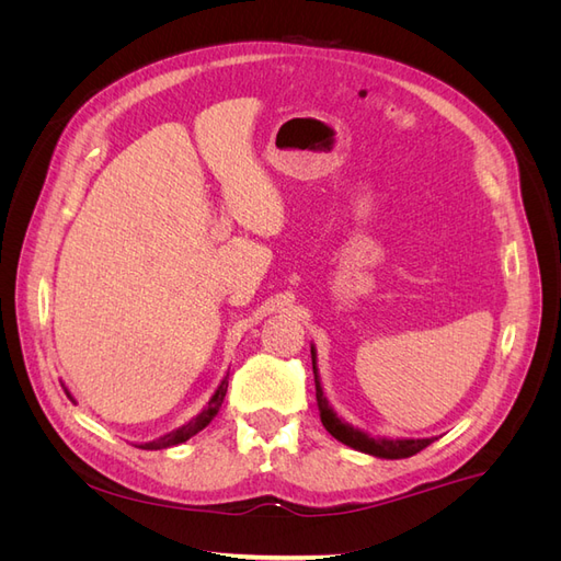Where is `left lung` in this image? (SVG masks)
<instances>
[{
  "label": "left lung",
  "instance_id": "8db88e82",
  "mask_svg": "<svg viewBox=\"0 0 561 561\" xmlns=\"http://www.w3.org/2000/svg\"><path fill=\"white\" fill-rule=\"evenodd\" d=\"M313 355V375H316V400H318V410H320V421L322 426L328 428V433L332 437H336L339 443H344L353 449L371 454V456H379V458H407V456H414L421 449H426L433 439H386V437H369L367 433L358 431L348 426L342 419H339L332 407L328 404L325 396H322V388L318 381V371H316V351L311 348Z\"/></svg>",
  "mask_w": 561,
  "mask_h": 561
}]
</instances>
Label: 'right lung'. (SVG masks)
<instances>
[{
	"instance_id": "obj_1",
	"label": "right lung",
	"mask_w": 561,
	"mask_h": 561,
	"mask_svg": "<svg viewBox=\"0 0 561 561\" xmlns=\"http://www.w3.org/2000/svg\"><path fill=\"white\" fill-rule=\"evenodd\" d=\"M227 386H229L227 379H225L222 383H219V388L215 390V396L210 398L206 410H203L196 419H192L190 423H186V426H182V428H178V431H173V433H168V435L154 439V443H145V445H138V447H142V449H165V447H173V445L186 443V439H190L192 435H196L198 431L206 428L208 423L215 419V414L219 412V407H222V402H225Z\"/></svg>"
}]
</instances>
